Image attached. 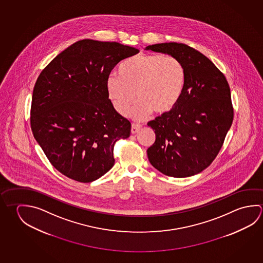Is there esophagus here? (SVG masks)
Returning a JSON list of instances; mask_svg holds the SVG:
<instances>
[{
	"mask_svg": "<svg viewBox=\"0 0 263 263\" xmlns=\"http://www.w3.org/2000/svg\"><path fill=\"white\" fill-rule=\"evenodd\" d=\"M140 128H141V125H138V124H134L133 123L132 126H131V133L136 134Z\"/></svg>",
	"mask_w": 263,
	"mask_h": 263,
	"instance_id": "esophagus-1",
	"label": "esophagus"
}]
</instances>
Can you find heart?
<instances>
[{"mask_svg": "<svg viewBox=\"0 0 263 263\" xmlns=\"http://www.w3.org/2000/svg\"><path fill=\"white\" fill-rule=\"evenodd\" d=\"M119 76L111 74L107 78L108 97L122 116L127 114L138 98L129 112L136 120H142L152 111L158 115L172 111L183 96L186 83L184 65L173 55L135 56L121 65Z\"/></svg>", "mask_w": 263, "mask_h": 263, "instance_id": "b5f03b06", "label": "heart"}]
</instances>
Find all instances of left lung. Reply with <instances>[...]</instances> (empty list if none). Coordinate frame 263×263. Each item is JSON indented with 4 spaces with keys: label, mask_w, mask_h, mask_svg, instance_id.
Returning a JSON list of instances; mask_svg holds the SVG:
<instances>
[{
    "label": "left lung",
    "mask_w": 263,
    "mask_h": 263,
    "mask_svg": "<svg viewBox=\"0 0 263 263\" xmlns=\"http://www.w3.org/2000/svg\"><path fill=\"white\" fill-rule=\"evenodd\" d=\"M146 50L175 56L186 72L177 105L147 123L156 136L147 148L148 161L168 176L197 175L214 161L233 123L229 84L212 61L186 44L160 43Z\"/></svg>",
    "instance_id": "8db88e82"
}]
</instances>
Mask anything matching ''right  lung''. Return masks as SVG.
Returning <instances> with one entry per match:
<instances>
[{
	"mask_svg": "<svg viewBox=\"0 0 263 263\" xmlns=\"http://www.w3.org/2000/svg\"><path fill=\"white\" fill-rule=\"evenodd\" d=\"M138 52L118 42L82 40L39 76L31 130L48 160L68 178L89 183L115 164V144L129 137L131 123L109 100L107 78L118 63Z\"/></svg>",
	"mask_w": 263,
	"mask_h": 263,
	"instance_id": "right-lung-1",
	"label": "right lung"
}]
</instances>
